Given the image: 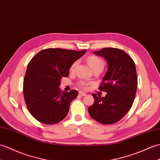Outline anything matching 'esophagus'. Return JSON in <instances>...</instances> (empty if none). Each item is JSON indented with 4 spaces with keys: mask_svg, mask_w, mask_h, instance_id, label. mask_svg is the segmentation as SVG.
<instances>
[{
    "mask_svg": "<svg viewBox=\"0 0 160 160\" xmlns=\"http://www.w3.org/2000/svg\"><path fill=\"white\" fill-rule=\"evenodd\" d=\"M79 95H80V96H85V95H86V93H85V92H83V91H80L79 92Z\"/></svg>",
    "mask_w": 160,
    "mask_h": 160,
    "instance_id": "esophagus-1",
    "label": "esophagus"
}]
</instances>
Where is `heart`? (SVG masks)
I'll return each instance as SVG.
<instances>
[{
	"mask_svg": "<svg viewBox=\"0 0 160 160\" xmlns=\"http://www.w3.org/2000/svg\"><path fill=\"white\" fill-rule=\"evenodd\" d=\"M87 62L92 69H94L95 68L103 69V67H104V62H103V61L101 58L96 57V56H90V57H88L87 58ZM76 65H77V62H74L72 65L71 68H70V70H71V71H73L76 68ZM87 84H88L87 82H82L80 83V86L82 88H86Z\"/></svg>",
	"mask_w": 160,
	"mask_h": 160,
	"instance_id": "b5f03b06",
	"label": "heart"
}]
</instances>
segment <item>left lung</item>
Here are the masks:
<instances>
[{"label":"left lung","instance_id":"1","mask_svg":"<svg viewBox=\"0 0 160 160\" xmlns=\"http://www.w3.org/2000/svg\"><path fill=\"white\" fill-rule=\"evenodd\" d=\"M93 53L108 62V71L99 88L107 94L102 98L92 94L95 102L88 108V113L100 123L113 124L129 112L135 98L138 85L135 63L118 48H105Z\"/></svg>","mask_w":160,"mask_h":160}]
</instances>
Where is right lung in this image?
Segmentation results:
<instances>
[{
  "instance_id": "obj_1",
  "label": "right lung",
  "mask_w": 160,
  "mask_h": 160,
  "mask_svg": "<svg viewBox=\"0 0 160 160\" xmlns=\"http://www.w3.org/2000/svg\"><path fill=\"white\" fill-rule=\"evenodd\" d=\"M86 52L48 48L40 51L29 62L23 92L28 110L35 119L52 125L68 115L78 91H61V80L69 76L72 65Z\"/></svg>"
}]
</instances>
